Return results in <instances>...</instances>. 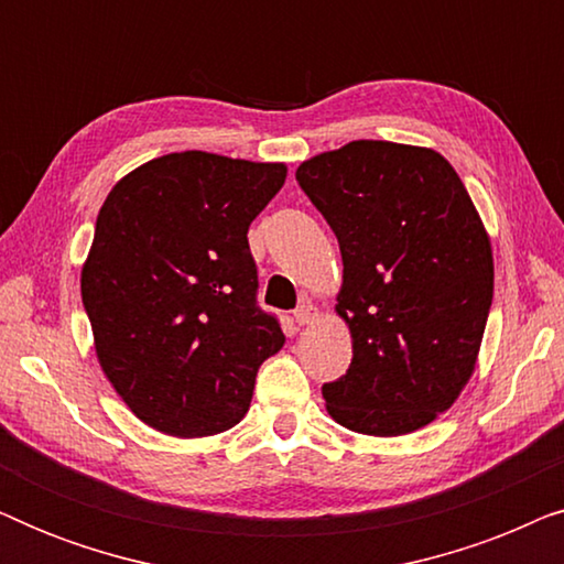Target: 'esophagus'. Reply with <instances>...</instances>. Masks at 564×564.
I'll use <instances>...</instances> for the list:
<instances>
[{
  "label": "esophagus",
  "instance_id": "1",
  "mask_svg": "<svg viewBox=\"0 0 564 564\" xmlns=\"http://www.w3.org/2000/svg\"><path fill=\"white\" fill-rule=\"evenodd\" d=\"M321 318V311L318 307H315L313 303H303L295 311V321H297V326H311V323H315Z\"/></svg>",
  "mask_w": 564,
  "mask_h": 564
}]
</instances>
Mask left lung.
I'll return each mask as SVG.
<instances>
[{
  "label": "left lung",
  "instance_id": "1",
  "mask_svg": "<svg viewBox=\"0 0 564 564\" xmlns=\"http://www.w3.org/2000/svg\"><path fill=\"white\" fill-rule=\"evenodd\" d=\"M341 249L336 315L351 365L323 384L336 423L413 434L457 403L492 303V249L449 161L426 145L351 141L297 166Z\"/></svg>",
  "mask_w": 564,
  "mask_h": 564
}]
</instances>
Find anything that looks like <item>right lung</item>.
<instances>
[{
	"label": "right lung",
	"instance_id": "add662e5",
	"mask_svg": "<svg viewBox=\"0 0 564 564\" xmlns=\"http://www.w3.org/2000/svg\"><path fill=\"white\" fill-rule=\"evenodd\" d=\"M288 164L180 151L110 189L82 264L99 367L145 426L180 438L234 429L261 361L284 346L257 305L249 226Z\"/></svg>",
	"mask_w": 564,
	"mask_h": 564
}]
</instances>
